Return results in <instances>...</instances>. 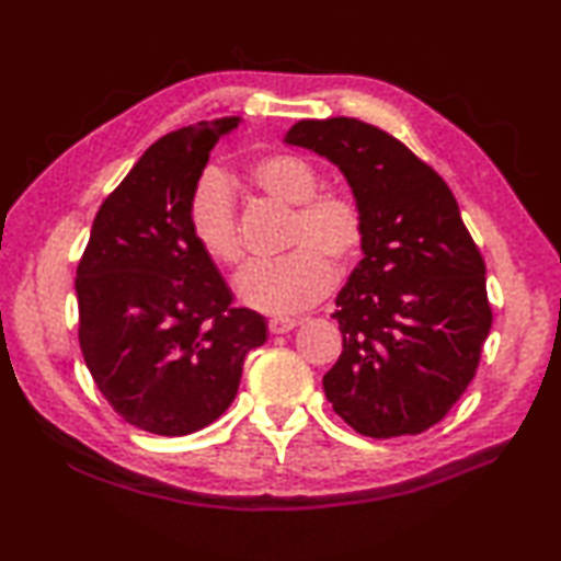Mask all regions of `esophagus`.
I'll return each mask as SVG.
<instances>
[{"label":"esophagus","instance_id":"34e87169","mask_svg":"<svg viewBox=\"0 0 561 561\" xmlns=\"http://www.w3.org/2000/svg\"><path fill=\"white\" fill-rule=\"evenodd\" d=\"M300 321L298 319H282V316H277V319H271L267 321V328H271L273 334H286L294 330Z\"/></svg>","mask_w":561,"mask_h":561}]
</instances>
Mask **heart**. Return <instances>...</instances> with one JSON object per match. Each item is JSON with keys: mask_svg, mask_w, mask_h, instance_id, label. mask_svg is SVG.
Instances as JSON below:
<instances>
[{"mask_svg": "<svg viewBox=\"0 0 561 561\" xmlns=\"http://www.w3.org/2000/svg\"><path fill=\"white\" fill-rule=\"evenodd\" d=\"M245 181L263 197L294 206L286 250L290 254L250 265L238 282L242 302L265 313H296L323 300L336 273L351 267L364 248V213L348 190L321 187V174L294 153L261 156L245 169ZM187 227L197 248L217 265L245 261L236 204L227 181L204 176L187 206Z\"/></svg>", "mask_w": 561, "mask_h": 561, "instance_id": "b5f03b06", "label": "heart"}]
</instances>
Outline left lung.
<instances>
[{
	"label": "left lung",
	"instance_id": "left-lung-1",
	"mask_svg": "<svg viewBox=\"0 0 561 561\" xmlns=\"http://www.w3.org/2000/svg\"><path fill=\"white\" fill-rule=\"evenodd\" d=\"M334 162L364 213V259L336 296L344 334L323 376L359 435H417L472 382L493 325L485 263L443 176L364 121L305 118L286 133Z\"/></svg>",
	"mask_w": 561,
	"mask_h": 561
}]
</instances>
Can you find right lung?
<instances>
[{"instance_id": "right-lung-1", "label": "right lung", "mask_w": 561, "mask_h": 561, "mask_svg": "<svg viewBox=\"0 0 561 561\" xmlns=\"http://www.w3.org/2000/svg\"><path fill=\"white\" fill-rule=\"evenodd\" d=\"M238 116L202 121L151 144L95 215L78 263L80 348L116 415L179 437L236 399L245 355L267 323L197 248L187 206L213 146Z\"/></svg>"}]
</instances>
